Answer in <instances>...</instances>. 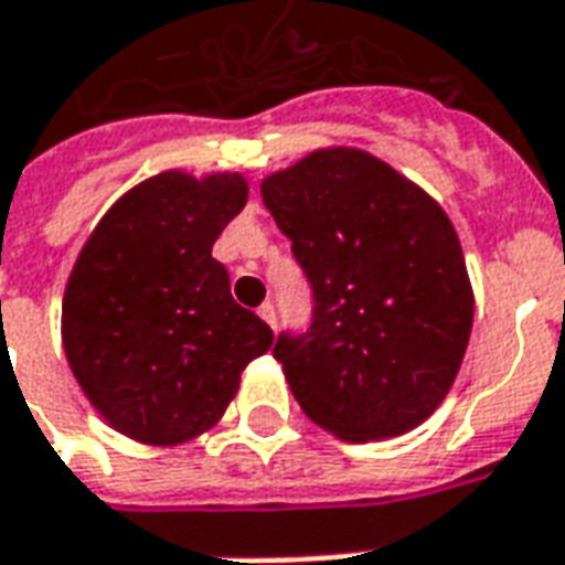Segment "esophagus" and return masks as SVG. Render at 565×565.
Returning <instances> with one entry per match:
<instances>
[{"instance_id":"34e87169","label":"esophagus","mask_w":565,"mask_h":565,"mask_svg":"<svg viewBox=\"0 0 565 565\" xmlns=\"http://www.w3.org/2000/svg\"><path fill=\"white\" fill-rule=\"evenodd\" d=\"M257 315H260L269 326H275V305H271V302H263L260 308H257Z\"/></svg>"}]
</instances>
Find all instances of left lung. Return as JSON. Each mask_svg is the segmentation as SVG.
Wrapping results in <instances>:
<instances>
[{
  "label": "left lung",
  "instance_id": "1",
  "mask_svg": "<svg viewBox=\"0 0 565 565\" xmlns=\"http://www.w3.org/2000/svg\"><path fill=\"white\" fill-rule=\"evenodd\" d=\"M315 308L275 359L311 422L341 440L398 437L428 419L461 367L473 290L440 203L386 161L317 149L263 179Z\"/></svg>",
  "mask_w": 565,
  "mask_h": 565
}]
</instances>
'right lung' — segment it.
<instances>
[{
    "label": "right lung",
    "mask_w": 565,
    "mask_h": 565,
    "mask_svg": "<svg viewBox=\"0 0 565 565\" xmlns=\"http://www.w3.org/2000/svg\"><path fill=\"white\" fill-rule=\"evenodd\" d=\"M245 200L239 173L164 170L107 209L71 269L65 356L92 407L131 440L179 446L209 431L275 341L212 257Z\"/></svg>",
    "instance_id": "add662e5"
}]
</instances>
